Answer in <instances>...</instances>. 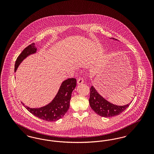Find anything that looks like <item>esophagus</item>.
Listing matches in <instances>:
<instances>
[{
  "mask_svg": "<svg viewBox=\"0 0 154 154\" xmlns=\"http://www.w3.org/2000/svg\"><path fill=\"white\" fill-rule=\"evenodd\" d=\"M84 79H83L82 78H80V79H79L78 80H77V84H78L79 85H80V84H82V83H84Z\"/></svg>",
  "mask_w": 154,
  "mask_h": 154,
  "instance_id": "34e87169",
  "label": "esophagus"
}]
</instances>
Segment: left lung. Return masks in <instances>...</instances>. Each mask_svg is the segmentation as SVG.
Instances as JSON below:
<instances>
[{
  "label": "left lung",
  "instance_id": "left-lung-1",
  "mask_svg": "<svg viewBox=\"0 0 154 154\" xmlns=\"http://www.w3.org/2000/svg\"><path fill=\"white\" fill-rule=\"evenodd\" d=\"M89 102L91 109L99 116L103 117H111L118 116L126 110L131 104V103L124 106L113 104L103 98L97 92L94 86L90 88Z\"/></svg>",
  "mask_w": 154,
  "mask_h": 154
}]
</instances>
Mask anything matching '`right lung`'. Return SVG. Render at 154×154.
Returning a JSON list of instances; mask_svg holds the SVG:
<instances>
[{
	"instance_id": "obj_1",
	"label": "right lung",
	"mask_w": 154,
	"mask_h": 154,
	"mask_svg": "<svg viewBox=\"0 0 154 154\" xmlns=\"http://www.w3.org/2000/svg\"><path fill=\"white\" fill-rule=\"evenodd\" d=\"M37 48L35 43L30 44L20 54L15 61L14 72L23 59L30 55L36 53ZM76 79L72 78L62 82L58 92L51 103L44 107L37 109L30 108L22 104L25 107L37 117L48 122L56 121L63 117L68 111L72 93L76 87Z\"/></svg>"
}]
</instances>
